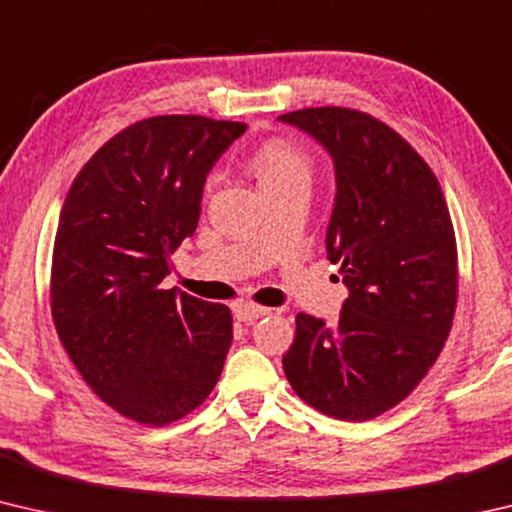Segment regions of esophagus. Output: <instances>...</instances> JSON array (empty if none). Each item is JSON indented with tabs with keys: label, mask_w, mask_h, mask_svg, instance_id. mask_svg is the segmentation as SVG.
<instances>
[{
	"label": "esophagus",
	"mask_w": 512,
	"mask_h": 512,
	"mask_svg": "<svg viewBox=\"0 0 512 512\" xmlns=\"http://www.w3.org/2000/svg\"><path fill=\"white\" fill-rule=\"evenodd\" d=\"M266 314H271V309L255 305V302H244V305L235 307V316H237V320H241V323H253V320L262 318Z\"/></svg>",
	"instance_id": "obj_1"
}]
</instances>
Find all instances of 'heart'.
I'll use <instances>...</instances> for the list:
<instances>
[{
    "mask_svg": "<svg viewBox=\"0 0 512 512\" xmlns=\"http://www.w3.org/2000/svg\"><path fill=\"white\" fill-rule=\"evenodd\" d=\"M248 167L255 173L264 192L293 183V180L309 183L311 173H314V162H311L309 153L287 137H271V140L259 144L255 153L250 155Z\"/></svg>",
    "mask_w": 512,
    "mask_h": 512,
    "instance_id": "1",
    "label": "heart"
}]
</instances>
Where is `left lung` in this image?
Segmentation results:
<instances>
[{"label":"left lung","mask_w":512,"mask_h":512,"mask_svg":"<svg viewBox=\"0 0 512 512\" xmlns=\"http://www.w3.org/2000/svg\"><path fill=\"white\" fill-rule=\"evenodd\" d=\"M280 119L332 153L336 203L327 257L350 289L336 325L296 316L284 375L302 402L329 418L372 420L413 393L452 332V216L436 173L377 117L320 106Z\"/></svg>","instance_id":"1"}]
</instances>
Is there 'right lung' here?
I'll return each instance as SVG.
<instances>
[{
    "label": "right lung",
    "mask_w": 512,
    "mask_h": 512,
    "mask_svg": "<svg viewBox=\"0 0 512 512\" xmlns=\"http://www.w3.org/2000/svg\"><path fill=\"white\" fill-rule=\"evenodd\" d=\"M244 131V121L203 115L146 117L110 137L69 187L51 318L85 384L128 420L185 418L221 377L230 309L162 280L194 235L207 171Z\"/></svg>",
    "instance_id": "1"
}]
</instances>
